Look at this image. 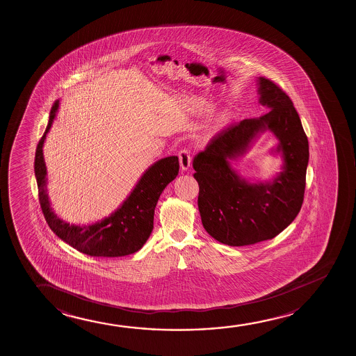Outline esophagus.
I'll return each instance as SVG.
<instances>
[{"mask_svg":"<svg viewBox=\"0 0 356 356\" xmlns=\"http://www.w3.org/2000/svg\"><path fill=\"white\" fill-rule=\"evenodd\" d=\"M179 161H180L181 169L182 170H188V168L191 166V161H192L190 151L181 149L179 152Z\"/></svg>","mask_w":356,"mask_h":356,"instance_id":"34e87169","label":"esophagus"}]
</instances>
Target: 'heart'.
Segmentation results:
<instances>
[{
	"instance_id": "b5f03b06",
	"label": "heart",
	"mask_w": 356,
	"mask_h": 356,
	"mask_svg": "<svg viewBox=\"0 0 356 356\" xmlns=\"http://www.w3.org/2000/svg\"><path fill=\"white\" fill-rule=\"evenodd\" d=\"M227 122V115L224 114V115H221L219 119L220 124H225V122Z\"/></svg>"
}]
</instances>
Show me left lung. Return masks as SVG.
<instances>
[{"label":"left lung","mask_w":356,"mask_h":356,"mask_svg":"<svg viewBox=\"0 0 356 356\" xmlns=\"http://www.w3.org/2000/svg\"><path fill=\"white\" fill-rule=\"evenodd\" d=\"M258 85L259 102L270 112L218 132L193 159L202 224L213 238L232 247L276 237L296 219L304 200L309 142L300 118L278 85L264 76ZM266 129L279 138L275 151L283 154V171L271 183L250 184L228 161L243 155Z\"/></svg>","instance_id":"1"}]
</instances>
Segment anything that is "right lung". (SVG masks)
Segmentation results:
<instances>
[{"mask_svg":"<svg viewBox=\"0 0 356 356\" xmlns=\"http://www.w3.org/2000/svg\"><path fill=\"white\" fill-rule=\"evenodd\" d=\"M56 101L49 112V120L44 136L35 153V176L39 188V200L49 229L65 243L90 257L115 258L135 253L143 247L153 229L154 209L166 186L179 174V158L166 156L149 166L127 200L108 218L95 224L70 225L54 214L47 195V171L42 147L46 135L58 111Z\"/></svg>","mask_w":356,"mask_h":356,"instance_id":"right-lung-1","label":"right lung"}]
</instances>
